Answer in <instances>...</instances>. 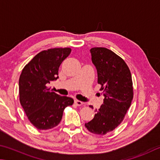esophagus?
<instances>
[{"label": "esophagus", "instance_id": "obj_1", "mask_svg": "<svg viewBox=\"0 0 160 160\" xmlns=\"http://www.w3.org/2000/svg\"><path fill=\"white\" fill-rule=\"evenodd\" d=\"M74 103L76 105H77V106H82L83 103V102H82V101H80V100H74Z\"/></svg>", "mask_w": 160, "mask_h": 160}]
</instances>
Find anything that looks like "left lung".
Segmentation results:
<instances>
[{
    "instance_id": "1",
    "label": "left lung",
    "mask_w": 160,
    "mask_h": 160,
    "mask_svg": "<svg viewBox=\"0 0 160 160\" xmlns=\"http://www.w3.org/2000/svg\"><path fill=\"white\" fill-rule=\"evenodd\" d=\"M90 51L105 98L100 109L95 110L94 118L85 127L92 133L102 136L113 131L124 119L133 97L132 78L124 60L112 50L97 47Z\"/></svg>"
}]
</instances>
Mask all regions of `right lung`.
Returning <instances> with one entry per match:
<instances>
[{
    "instance_id": "right-lung-1",
    "label": "right lung",
    "mask_w": 160,
    "mask_h": 160,
    "mask_svg": "<svg viewBox=\"0 0 160 160\" xmlns=\"http://www.w3.org/2000/svg\"><path fill=\"white\" fill-rule=\"evenodd\" d=\"M69 48H55L38 53L25 65L19 79V101L28 119L39 130L58 126L64 108L72 105V98L60 96L47 87L57 80L61 63L68 57Z\"/></svg>"
}]
</instances>
